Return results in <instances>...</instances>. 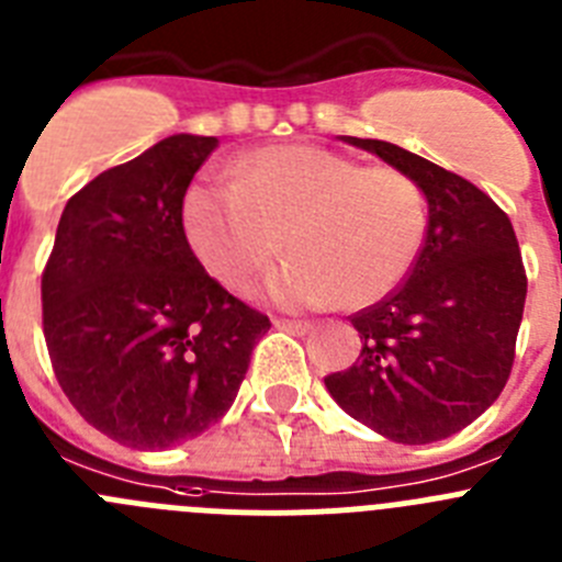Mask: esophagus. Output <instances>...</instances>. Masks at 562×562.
<instances>
[{
    "label": "esophagus",
    "instance_id": "obj_1",
    "mask_svg": "<svg viewBox=\"0 0 562 562\" xmlns=\"http://www.w3.org/2000/svg\"><path fill=\"white\" fill-rule=\"evenodd\" d=\"M276 328H281V331H290V334H306V331H312V323H306V321H276Z\"/></svg>",
    "mask_w": 562,
    "mask_h": 562
}]
</instances>
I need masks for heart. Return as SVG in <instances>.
Returning <instances> with one entry per match:
<instances>
[{
  "label": "heart",
  "instance_id": "b5f03b06",
  "mask_svg": "<svg viewBox=\"0 0 562 562\" xmlns=\"http://www.w3.org/2000/svg\"><path fill=\"white\" fill-rule=\"evenodd\" d=\"M194 259L228 292L265 284L284 308L368 306L401 284L420 254L429 200L412 175L362 167L317 144H281L239 158L234 183L194 180L183 194Z\"/></svg>",
  "mask_w": 562,
  "mask_h": 562
}]
</instances>
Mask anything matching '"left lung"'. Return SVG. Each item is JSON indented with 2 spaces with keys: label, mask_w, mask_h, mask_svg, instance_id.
<instances>
[{
  "label": "left lung",
  "mask_w": 562,
  "mask_h": 562,
  "mask_svg": "<svg viewBox=\"0 0 562 562\" xmlns=\"http://www.w3.org/2000/svg\"><path fill=\"white\" fill-rule=\"evenodd\" d=\"M412 175L429 223L404 284L351 317L362 353L326 375L351 418L395 442H435L498 398L516 359L527 272L509 217L471 180L398 144L342 136Z\"/></svg>",
  "instance_id": "left-lung-1"
}]
</instances>
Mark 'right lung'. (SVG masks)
Instances as JSON below:
<instances>
[{"label": "right lung", "mask_w": 562, "mask_h": 562, "mask_svg": "<svg viewBox=\"0 0 562 562\" xmlns=\"http://www.w3.org/2000/svg\"><path fill=\"white\" fill-rule=\"evenodd\" d=\"M217 144L178 133L97 175L66 203L41 276L58 384L127 449H169L217 424L270 328L183 234V194Z\"/></svg>", "instance_id": "1"}]
</instances>
